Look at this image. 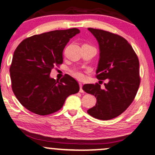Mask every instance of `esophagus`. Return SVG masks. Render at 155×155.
I'll use <instances>...</instances> for the list:
<instances>
[{"label":"esophagus","instance_id":"34e87169","mask_svg":"<svg viewBox=\"0 0 155 155\" xmlns=\"http://www.w3.org/2000/svg\"><path fill=\"white\" fill-rule=\"evenodd\" d=\"M79 87H80L79 92H84V90H83V89H82V84H81V83H79Z\"/></svg>","mask_w":155,"mask_h":155}]
</instances>
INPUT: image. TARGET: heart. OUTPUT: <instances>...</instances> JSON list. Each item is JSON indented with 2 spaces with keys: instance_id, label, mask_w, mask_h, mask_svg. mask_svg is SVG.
<instances>
[{
  "instance_id": "heart-1",
  "label": "heart",
  "mask_w": 155,
  "mask_h": 155,
  "mask_svg": "<svg viewBox=\"0 0 155 155\" xmlns=\"http://www.w3.org/2000/svg\"><path fill=\"white\" fill-rule=\"evenodd\" d=\"M71 74H72V75L74 76V77L76 78V79H83V77H84V75H83L82 73L78 70L72 71Z\"/></svg>"
}]
</instances>
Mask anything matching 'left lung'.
<instances>
[{
    "label": "left lung",
    "instance_id": "8db88e82",
    "mask_svg": "<svg viewBox=\"0 0 155 155\" xmlns=\"http://www.w3.org/2000/svg\"><path fill=\"white\" fill-rule=\"evenodd\" d=\"M88 31L95 36L100 49L96 77L108 79V83L104 89L98 84L84 85V91L97 100L87 113L108 120L120 115L134 100L140 84L139 61L130 44L120 35L94 28Z\"/></svg>",
    "mask_w": 155,
    "mask_h": 155
}]
</instances>
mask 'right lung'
Returning <instances> with one entry per match:
<instances>
[{
    "label": "right lung",
    "mask_w": 155,
    "mask_h": 155,
    "mask_svg": "<svg viewBox=\"0 0 155 155\" xmlns=\"http://www.w3.org/2000/svg\"><path fill=\"white\" fill-rule=\"evenodd\" d=\"M77 28L53 31L23 40L15 49L10 66L14 93L27 109L47 115L63 107L65 99L77 93L79 84L65 74L60 81L50 77L51 69L63 62V52Z\"/></svg>",
    "instance_id": "right-lung-1"
}]
</instances>
